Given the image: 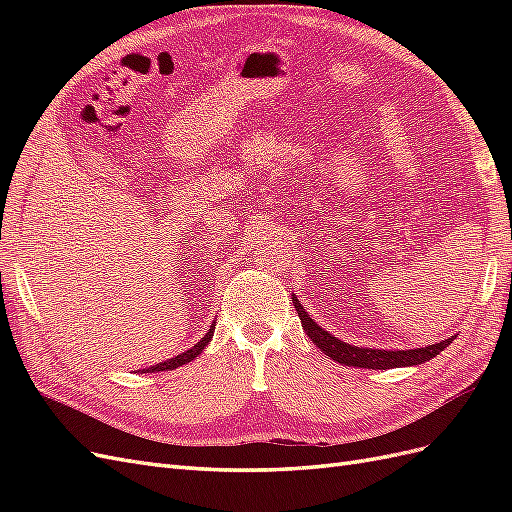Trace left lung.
Here are the masks:
<instances>
[{"instance_id":"left-lung-1","label":"left lung","mask_w":512,"mask_h":512,"mask_svg":"<svg viewBox=\"0 0 512 512\" xmlns=\"http://www.w3.org/2000/svg\"><path fill=\"white\" fill-rule=\"evenodd\" d=\"M292 303L297 314L301 318L303 331L307 337L312 339L314 346H318L324 354L331 356L333 361L348 365V367H363V369H393V367H410V365H421L425 361H431L433 356H438L448 344H453V337L442 339L440 344H431L425 348H414V350H380V348H363V346H352L348 342L324 331L320 324H316L309 314L303 309L301 301L292 294Z\"/></svg>"}]
</instances>
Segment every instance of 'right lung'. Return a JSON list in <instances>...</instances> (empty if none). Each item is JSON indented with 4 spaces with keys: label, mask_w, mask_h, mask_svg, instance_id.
Here are the masks:
<instances>
[{
    "label": "right lung",
    "mask_w": 512,
    "mask_h": 512,
    "mask_svg": "<svg viewBox=\"0 0 512 512\" xmlns=\"http://www.w3.org/2000/svg\"><path fill=\"white\" fill-rule=\"evenodd\" d=\"M213 331H215V322L211 324L209 331L205 333V337H200V342L194 344L190 350H185V352L173 356V359H166V361H162V363H158V365H151V367L143 369V374H145V371H147V374H158V371H170V369H177V367H181V365H188L190 361H194L196 356L209 346L211 337H213Z\"/></svg>",
    "instance_id": "add662e5"
}]
</instances>
